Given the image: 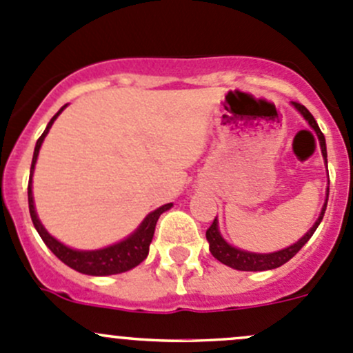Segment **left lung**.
Listing matches in <instances>:
<instances>
[{
	"instance_id": "left-lung-1",
	"label": "left lung",
	"mask_w": 353,
	"mask_h": 353,
	"mask_svg": "<svg viewBox=\"0 0 353 353\" xmlns=\"http://www.w3.org/2000/svg\"><path fill=\"white\" fill-rule=\"evenodd\" d=\"M292 105H294V108L301 112V116L307 121L309 126L316 131L319 145H321L323 159H325V162H328V160H326V157L328 155H326L325 134H323L321 130H319L314 116H312V114L309 112L304 105L299 104V102H292ZM328 193H330V188H326L325 205H323L321 213H319V216H318V220L314 222V225H312L311 229H309L307 232H305L304 236L297 241V243L288 245V248L280 249V251H275V252H249V251H244V249L234 248V245H230L222 237V234H220V230H219V220H216V216H215V220H213V223L210 225V229L206 230V241H208V244H210V252H212L213 258L219 259L220 263H223V265L230 266V268H234V270H241V272H265V270L279 268V266L285 265L287 261H290V259L294 258L299 251H301L302 245L307 243V241L312 237V234L316 232L318 225L321 223L323 216H325L326 205H328Z\"/></svg>"
}]
</instances>
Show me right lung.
<instances>
[{"label": "right lung", "mask_w": 353, "mask_h": 353, "mask_svg": "<svg viewBox=\"0 0 353 353\" xmlns=\"http://www.w3.org/2000/svg\"><path fill=\"white\" fill-rule=\"evenodd\" d=\"M66 105H63L58 112L52 116V119L49 121L48 126H46L44 133L41 134V138L37 140L34 148V157H32V167H30V179H28V210H30L32 222H34L35 230L39 232L41 239L44 241V244L65 263L70 268L77 270V272L83 273V275H92V276H108V275H117V273H124L128 270L134 268V266L140 265L145 258L148 256V249H150V243L154 239L155 225L159 216L163 212L170 210L172 203H167V205L159 206L154 212L148 213L145 216L143 222L140 223L137 230L133 234L126 237V239L119 241V243L108 245V248L95 249V251H80V249H71L59 243L56 237H52L51 234L46 230V227L42 225V222L39 220L37 212H35L34 206V194H32V176H34L35 162H37L39 150H41V145L44 141L46 134L51 130L52 123L56 121V117L63 112Z\"/></svg>", "instance_id": "add662e5"}]
</instances>
